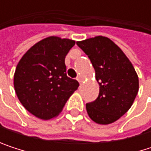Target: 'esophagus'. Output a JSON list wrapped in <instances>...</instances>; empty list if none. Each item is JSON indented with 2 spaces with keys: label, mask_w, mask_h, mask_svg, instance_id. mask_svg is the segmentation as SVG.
Listing matches in <instances>:
<instances>
[{
  "label": "esophagus",
  "mask_w": 151,
  "mask_h": 151,
  "mask_svg": "<svg viewBox=\"0 0 151 151\" xmlns=\"http://www.w3.org/2000/svg\"><path fill=\"white\" fill-rule=\"evenodd\" d=\"M77 80L81 84V82H82V80H83V79H82V78H81L80 76H78V77H77Z\"/></svg>",
  "instance_id": "34e87169"
}]
</instances>
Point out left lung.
Returning a JSON list of instances; mask_svg holds the SVG:
<instances>
[{
	"label": "left lung",
	"instance_id": "8db88e82",
	"mask_svg": "<svg viewBox=\"0 0 151 151\" xmlns=\"http://www.w3.org/2000/svg\"><path fill=\"white\" fill-rule=\"evenodd\" d=\"M89 58L100 86L97 99L86 103L89 117L99 124H109L122 116L133 104L139 89L135 68L123 51L105 37L77 42Z\"/></svg>",
	"mask_w": 151,
	"mask_h": 151
}]
</instances>
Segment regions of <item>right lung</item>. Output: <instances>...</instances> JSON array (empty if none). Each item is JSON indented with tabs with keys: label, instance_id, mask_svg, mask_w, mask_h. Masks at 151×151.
<instances>
[{
	"label": "right lung",
	"instance_id": "obj_1",
	"mask_svg": "<svg viewBox=\"0 0 151 151\" xmlns=\"http://www.w3.org/2000/svg\"><path fill=\"white\" fill-rule=\"evenodd\" d=\"M75 41L50 37L33 45L19 61L14 86L22 106L35 116H57L79 84L66 75L65 58Z\"/></svg>",
	"mask_w": 151,
	"mask_h": 151
}]
</instances>
